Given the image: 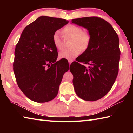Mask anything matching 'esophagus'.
<instances>
[{
	"label": "esophagus",
	"instance_id": "esophagus-1",
	"mask_svg": "<svg viewBox=\"0 0 133 133\" xmlns=\"http://www.w3.org/2000/svg\"><path fill=\"white\" fill-rule=\"evenodd\" d=\"M72 62H73V61H72L71 60H69V65H70V64H71V63H72Z\"/></svg>",
	"mask_w": 133,
	"mask_h": 133
}]
</instances>
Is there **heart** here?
Returning <instances> with one entry per match:
<instances>
[{"label":"heart","mask_w":133,"mask_h":133,"mask_svg":"<svg viewBox=\"0 0 133 133\" xmlns=\"http://www.w3.org/2000/svg\"><path fill=\"white\" fill-rule=\"evenodd\" d=\"M62 34L64 39H71L68 49H64L60 51L58 57L60 58L71 60L80 55L82 51H85L89 48L91 37L88 31H83L80 26L75 24H68L63 29ZM53 43L57 50L62 49L64 40L60 36L58 31L54 33L52 36Z\"/></svg>","instance_id":"1"}]
</instances>
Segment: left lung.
<instances>
[{"instance_id": "1", "label": "left lung", "mask_w": 133, "mask_h": 133, "mask_svg": "<svg viewBox=\"0 0 133 133\" xmlns=\"http://www.w3.org/2000/svg\"><path fill=\"white\" fill-rule=\"evenodd\" d=\"M71 22L86 28L91 37L89 48L70 66L75 92L84 100H99L111 90L117 77L118 36L111 24L99 17L78 18ZM80 62L89 66L86 68Z\"/></svg>"}]
</instances>
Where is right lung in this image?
Wrapping results in <instances>:
<instances>
[{"instance_id": "1", "label": "right lung", "mask_w": 133, "mask_h": 133, "mask_svg": "<svg viewBox=\"0 0 133 133\" xmlns=\"http://www.w3.org/2000/svg\"><path fill=\"white\" fill-rule=\"evenodd\" d=\"M68 22L40 16L24 28L16 46L13 66L17 84L33 102L45 103L55 98L63 76L69 70L68 61H56L57 50L52 41L54 33Z\"/></svg>"}]
</instances>
